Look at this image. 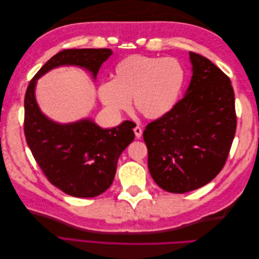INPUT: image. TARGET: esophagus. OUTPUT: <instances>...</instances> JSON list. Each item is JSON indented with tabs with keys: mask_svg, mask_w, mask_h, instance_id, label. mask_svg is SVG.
<instances>
[{
	"mask_svg": "<svg viewBox=\"0 0 259 259\" xmlns=\"http://www.w3.org/2000/svg\"><path fill=\"white\" fill-rule=\"evenodd\" d=\"M134 133H135V136H136L137 138H140V137H142V135H143V130H142V127L136 126V127L134 128Z\"/></svg>",
	"mask_w": 259,
	"mask_h": 259,
	"instance_id": "34e87169",
	"label": "esophagus"
}]
</instances>
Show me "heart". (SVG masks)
Listing matches in <instances>:
<instances>
[{
	"label": "heart",
	"mask_w": 259,
	"mask_h": 259,
	"mask_svg": "<svg viewBox=\"0 0 259 259\" xmlns=\"http://www.w3.org/2000/svg\"><path fill=\"white\" fill-rule=\"evenodd\" d=\"M184 81V68L176 58L132 55L115 66L112 81L99 85L98 95L114 113L128 109L133 98L136 111L158 119L173 109Z\"/></svg>",
	"instance_id": "obj_1"
}]
</instances>
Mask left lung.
<instances>
[{
  "mask_svg": "<svg viewBox=\"0 0 259 259\" xmlns=\"http://www.w3.org/2000/svg\"><path fill=\"white\" fill-rule=\"evenodd\" d=\"M189 55L193 73L186 95L144 131L149 171L171 193L213 180L228 159L237 128L230 79L202 55Z\"/></svg>",
  "mask_w": 259,
  "mask_h": 259,
  "instance_id": "8db88e82",
  "label": "left lung"
}]
</instances>
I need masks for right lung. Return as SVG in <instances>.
I'll return each mask as SVG.
<instances>
[{"instance_id": "1", "label": "right lung", "mask_w": 259, "mask_h": 259, "mask_svg": "<svg viewBox=\"0 0 259 259\" xmlns=\"http://www.w3.org/2000/svg\"><path fill=\"white\" fill-rule=\"evenodd\" d=\"M111 55L109 49L64 50L38 70L27 88L23 121L27 144L49 182L72 197L94 198L111 186L119 156L135 138V125L124 121L119 126L104 130L89 119L55 123L38 109L35 83L51 69L65 65L85 68L96 77Z\"/></svg>"}]
</instances>
